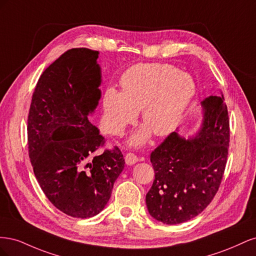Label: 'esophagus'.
Returning a JSON list of instances; mask_svg holds the SVG:
<instances>
[{
  "label": "esophagus",
  "instance_id": "obj_1",
  "mask_svg": "<svg viewBox=\"0 0 256 256\" xmlns=\"http://www.w3.org/2000/svg\"><path fill=\"white\" fill-rule=\"evenodd\" d=\"M138 160V158L132 152H128L125 156V161L128 166H132V164H136Z\"/></svg>",
  "mask_w": 256,
  "mask_h": 256
}]
</instances>
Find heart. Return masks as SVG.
Wrapping results in <instances>:
<instances>
[{"label":"heart","instance_id":"obj_1","mask_svg":"<svg viewBox=\"0 0 256 256\" xmlns=\"http://www.w3.org/2000/svg\"><path fill=\"white\" fill-rule=\"evenodd\" d=\"M120 83L122 92L110 88L104 92V125L120 136L141 110L145 125L130 138L134 146L143 145L152 131L158 136L171 134L196 94L191 76L166 64L136 65L122 74Z\"/></svg>","mask_w":256,"mask_h":256}]
</instances>
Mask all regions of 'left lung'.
I'll use <instances>...</instances> for the list:
<instances>
[{
  "instance_id": "left-lung-1",
  "label": "left lung",
  "mask_w": 256,
  "mask_h": 256,
  "mask_svg": "<svg viewBox=\"0 0 256 256\" xmlns=\"http://www.w3.org/2000/svg\"><path fill=\"white\" fill-rule=\"evenodd\" d=\"M203 106L202 126L186 140L176 131L150 154L154 180L146 194L154 219L180 224L194 218L210 204L226 170L230 120L224 97L209 96Z\"/></svg>"
}]
</instances>
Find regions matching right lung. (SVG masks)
I'll list each match as a JSON object with an SVG mask.
<instances>
[{
  "label": "right lung",
  "instance_id": "obj_1",
  "mask_svg": "<svg viewBox=\"0 0 256 256\" xmlns=\"http://www.w3.org/2000/svg\"><path fill=\"white\" fill-rule=\"evenodd\" d=\"M98 51L74 48L46 69L33 92L28 118V156L50 202L74 218L98 214L125 166L118 146L104 144L88 120L102 97Z\"/></svg>",
  "mask_w": 256,
  "mask_h": 256
}]
</instances>
